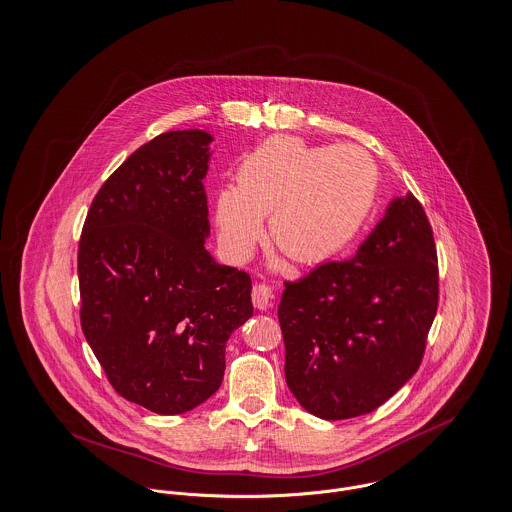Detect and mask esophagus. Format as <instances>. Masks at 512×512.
Returning <instances> with one entry per match:
<instances>
[{"label":"esophagus","mask_w":512,"mask_h":512,"mask_svg":"<svg viewBox=\"0 0 512 512\" xmlns=\"http://www.w3.org/2000/svg\"><path fill=\"white\" fill-rule=\"evenodd\" d=\"M251 300L257 310H267L273 300V290L267 284H255L251 290Z\"/></svg>","instance_id":"obj_1"}]
</instances>
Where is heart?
<instances>
[{"instance_id":"b5f03b06","label":"heart","mask_w":512,"mask_h":512,"mask_svg":"<svg viewBox=\"0 0 512 512\" xmlns=\"http://www.w3.org/2000/svg\"><path fill=\"white\" fill-rule=\"evenodd\" d=\"M379 172L369 153L353 145L312 147L275 135L255 147L237 167L235 188L216 196V226L229 255L245 257L269 237L296 263L336 255L373 210Z\"/></svg>"}]
</instances>
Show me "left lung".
<instances>
[{
  "label": "left lung",
  "instance_id": "left-lung-1",
  "mask_svg": "<svg viewBox=\"0 0 512 512\" xmlns=\"http://www.w3.org/2000/svg\"><path fill=\"white\" fill-rule=\"evenodd\" d=\"M438 310V255L422 204L395 198L347 261L284 283V377L314 416L373 412L418 371Z\"/></svg>",
  "mask_w": 512,
  "mask_h": 512
}]
</instances>
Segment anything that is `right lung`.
Masks as SVG:
<instances>
[{
  "instance_id": "add662e5",
  "label": "right lung",
  "mask_w": 512,
  "mask_h": 512,
  "mask_svg": "<svg viewBox=\"0 0 512 512\" xmlns=\"http://www.w3.org/2000/svg\"><path fill=\"white\" fill-rule=\"evenodd\" d=\"M208 131H167L98 190L78 245L80 322L127 400L182 414L212 397L226 343L253 316L251 279L214 261L204 176Z\"/></svg>"
}]
</instances>
